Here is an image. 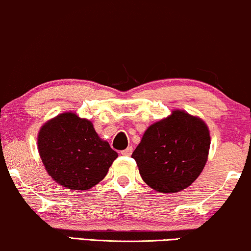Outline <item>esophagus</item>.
<instances>
[{"label":"esophagus","instance_id":"obj_1","mask_svg":"<svg viewBox=\"0 0 251 251\" xmlns=\"http://www.w3.org/2000/svg\"><path fill=\"white\" fill-rule=\"evenodd\" d=\"M120 153H122V155H124V156H131L133 153V148L127 147L126 149H124V151H120Z\"/></svg>","mask_w":251,"mask_h":251}]
</instances>
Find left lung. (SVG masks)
Segmentation results:
<instances>
[{
	"instance_id": "1",
	"label": "left lung",
	"mask_w": 251,
	"mask_h": 251,
	"mask_svg": "<svg viewBox=\"0 0 251 251\" xmlns=\"http://www.w3.org/2000/svg\"><path fill=\"white\" fill-rule=\"evenodd\" d=\"M210 145V131L204 120L174 110L146 129L132 157L147 185L161 193H175L201 175Z\"/></svg>"
}]
</instances>
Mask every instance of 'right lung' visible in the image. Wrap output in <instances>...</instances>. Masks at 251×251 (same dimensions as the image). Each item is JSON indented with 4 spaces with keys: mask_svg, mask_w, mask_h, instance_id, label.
<instances>
[{
    "mask_svg": "<svg viewBox=\"0 0 251 251\" xmlns=\"http://www.w3.org/2000/svg\"><path fill=\"white\" fill-rule=\"evenodd\" d=\"M38 151L49 175L71 190H89L106 176L118 157L90 120L63 112L41 126Z\"/></svg>",
    "mask_w": 251,
    "mask_h": 251,
    "instance_id": "1",
    "label": "right lung"
}]
</instances>
